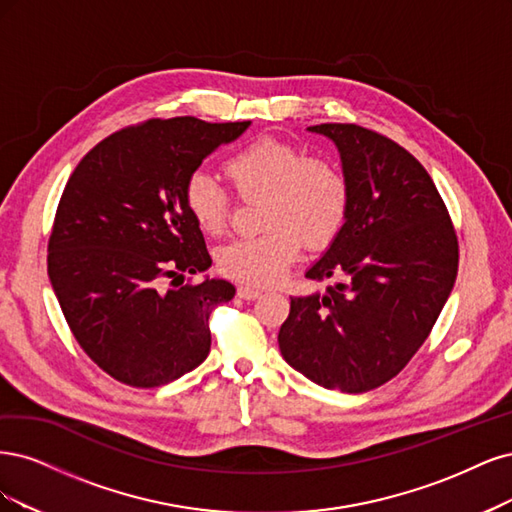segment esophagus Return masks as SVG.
<instances>
[{"mask_svg": "<svg viewBox=\"0 0 512 512\" xmlns=\"http://www.w3.org/2000/svg\"><path fill=\"white\" fill-rule=\"evenodd\" d=\"M259 295H261L259 287H249V285L238 287V298H242V300H249L251 302V300H257Z\"/></svg>", "mask_w": 512, "mask_h": 512, "instance_id": "obj_1", "label": "esophagus"}]
</instances>
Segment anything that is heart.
Instances as JSON below:
<instances>
[{"label": "heart", "mask_w": 512, "mask_h": 512, "mask_svg": "<svg viewBox=\"0 0 512 512\" xmlns=\"http://www.w3.org/2000/svg\"><path fill=\"white\" fill-rule=\"evenodd\" d=\"M225 174L242 200L261 202V229L253 238L225 244L217 266L249 285H272L283 278L302 246L321 251L332 244L349 217V180L332 161L308 157L304 148L276 136H261L225 161ZM183 200L195 225L219 236L232 217V195L204 170L185 180Z\"/></svg>", "instance_id": "heart-1"}]
</instances>
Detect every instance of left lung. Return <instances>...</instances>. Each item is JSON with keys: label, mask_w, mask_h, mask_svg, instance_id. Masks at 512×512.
Returning a JSON list of instances; mask_svg holds the SVG:
<instances>
[{"label": "left lung", "mask_w": 512, "mask_h": 512, "mask_svg": "<svg viewBox=\"0 0 512 512\" xmlns=\"http://www.w3.org/2000/svg\"><path fill=\"white\" fill-rule=\"evenodd\" d=\"M338 146L349 217L306 278H338L291 298L278 346L312 383L364 393L400 374L455 285L459 246L430 174L406 148L353 123L308 127Z\"/></svg>", "instance_id": "left-lung-1"}]
</instances>
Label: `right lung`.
<instances>
[{
    "mask_svg": "<svg viewBox=\"0 0 512 512\" xmlns=\"http://www.w3.org/2000/svg\"><path fill=\"white\" fill-rule=\"evenodd\" d=\"M249 125L195 117L131 125L93 146L65 185L48 278L82 351L119 383L168 385L208 357V317L236 287L204 278L163 289V280L210 268L185 180Z\"/></svg>",
    "mask_w": 512,
    "mask_h": 512,
    "instance_id": "obj_1",
    "label": "right lung"
}]
</instances>
